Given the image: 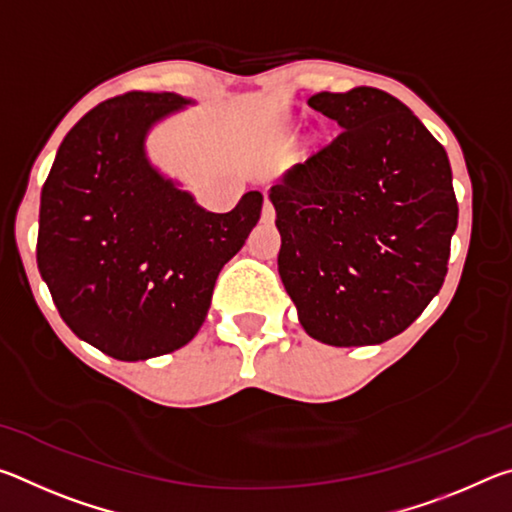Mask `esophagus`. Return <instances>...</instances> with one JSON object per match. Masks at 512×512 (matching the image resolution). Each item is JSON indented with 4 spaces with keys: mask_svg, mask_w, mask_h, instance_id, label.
I'll list each match as a JSON object with an SVG mask.
<instances>
[{
    "mask_svg": "<svg viewBox=\"0 0 512 512\" xmlns=\"http://www.w3.org/2000/svg\"><path fill=\"white\" fill-rule=\"evenodd\" d=\"M275 219V210H273V205H271V201H264V210H262V221L264 223H271Z\"/></svg>",
    "mask_w": 512,
    "mask_h": 512,
    "instance_id": "34e87169",
    "label": "esophagus"
}]
</instances>
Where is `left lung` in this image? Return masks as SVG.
Listing matches in <instances>:
<instances>
[{
    "label": "left lung",
    "instance_id": "8db88e82",
    "mask_svg": "<svg viewBox=\"0 0 512 512\" xmlns=\"http://www.w3.org/2000/svg\"><path fill=\"white\" fill-rule=\"evenodd\" d=\"M341 133L271 187L284 289L305 332L336 348L404 332L447 275L458 225L440 142L393 94L318 92Z\"/></svg>",
    "mask_w": 512,
    "mask_h": 512
}]
</instances>
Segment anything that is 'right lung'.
Segmentation results:
<instances>
[{"mask_svg":"<svg viewBox=\"0 0 512 512\" xmlns=\"http://www.w3.org/2000/svg\"><path fill=\"white\" fill-rule=\"evenodd\" d=\"M187 106L173 92L99 103L65 135L42 187L38 271L67 327L119 361L194 339L216 277L262 214L259 192L207 212L151 162L146 137Z\"/></svg>","mask_w":512,"mask_h":512,"instance_id":"obj_1","label":"right lung"}]
</instances>
